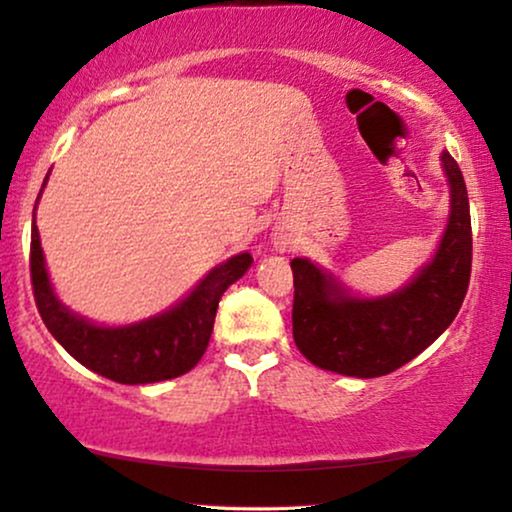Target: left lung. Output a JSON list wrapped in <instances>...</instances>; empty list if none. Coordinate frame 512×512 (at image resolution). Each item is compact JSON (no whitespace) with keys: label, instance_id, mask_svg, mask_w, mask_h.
<instances>
[{"label":"left lung","instance_id":"left-lung-1","mask_svg":"<svg viewBox=\"0 0 512 512\" xmlns=\"http://www.w3.org/2000/svg\"><path fill=\"white\" fill-rule=\"evenodd\" d=\"M450 221L436 256L401 291L352 296L331 272L293 258V340L307 361L349 377H380L422 354L457 317L473 261L471 209L461 170L443 151Z\"/></svg>","mask_w":512,"mask_h":512}]
</instances>
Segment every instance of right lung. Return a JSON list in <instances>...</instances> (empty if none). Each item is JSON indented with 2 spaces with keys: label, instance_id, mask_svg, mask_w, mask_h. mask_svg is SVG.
I'll return each mask as SVG.
<instances>
[{
  "label": "right lung",
  "instance_id": "obj_1",
  "mask_svg": "<svg viewBox=\"0 0 512 512\" xmlns=\"http://www.w3.org/2000/svg\"><path fill=\"white\" fill-rule=\"evenodd\" d=\"M251 263L254 258L247 251L228 258L226 263L216 265L181 303L139 324L97 326L67 310L55 296L37 223L32 221L30 275L41 319L76 361L121 384H151L188 373L202 359L212 338L216 307L223 291L237 282Z\"/></svg>",
  "mask_w": 512,
  "mask_h": 512
}]
</instances>
